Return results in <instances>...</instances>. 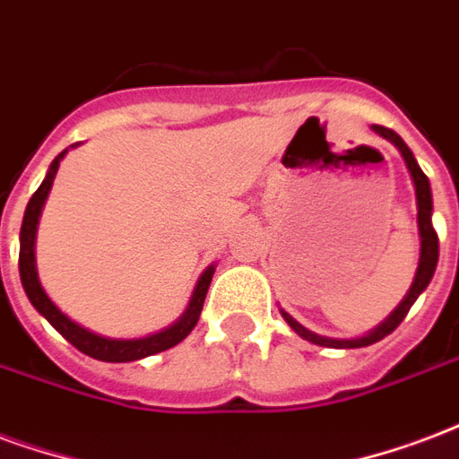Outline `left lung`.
<instances>
[{
	"mask_svg": "<svg viewBox=\"0 0 459 459\" xmlns=\"http://www.w3.org/2000/svg\"><path fill=\"white\" fill-rule=\"evenodd\" d=\"M372 131L377 135H382L386 138L389 143H394L402 152L403 162H406V168H409L411 182H413V189H416V209H419V238H420V255H419V267H416V274H413V281H411L409 291H406V297L402 299V304L394 308L392 314L386 316L382 324L372 328L369 333L358 335V338H328V335L314 333V331H308L304 325L299 324L297 318H291L284 308H280V314L284 316V321L291 325V331L297 335H301L304 341L314 342V345H321V348H365V345H372V342L382 341L386 335L392 333L396 325L402 324L406 314H409V308L413 307V301L426 291V287L433 280V273H436V264H437V233L433 229V195H430V182L429 178L423 175V169L419 168V162L413 158V152L411 148L402 141V135L394 134L392 128H385V126H372Z\"/></svg>",
	"mask_w": 459,
	"mask_h": 459,
	"instance_id": "obj_1",
	"label": "left lung"
}]
</instances>
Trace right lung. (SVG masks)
<instances>
[{"label":"right lung","instance_id":"add662e5","mask_svg":"<svg viewBox=\"0 0 459 459\" xmlns=\"http://www.w3.org/2000/svg\"><path fill=\"white\" fill-rule=\"evenodd\" d=\"M74 148V145H70ZM67 155V148L56 160L50 162L48 172H46V179L40 182V186L36 189V195L29 199V206H26V213H23L22 221V236H19V274H22V284L26 297L33 304V308L39 311L46 321H48L57 333L63 335L65 341H70L77 348L82 351L84 355H90L94 359H101V362H134V359L151 358V355H158L162 351H169L175 348L178 342H182L186 335L192 333V328L199 321V314H202L204 299H206V291H209V284H212V277L216 273V264H209L202 273V277L196 280V287L192 291V299L186 304L185 314L179 316L178 321L168 328H162L158 333L143 335V338H108V335L94 333L90 328H84L77 321H73L70 316L63 314L60 308L53 304V299L46 294L43 284L39 280V270H36V230H39V219L40 212H43V204L48 199L50 186H53V179H56V172L60 168V160Z\"/></svg>","mask_w":459,"mask_h":459}]
</instances>
